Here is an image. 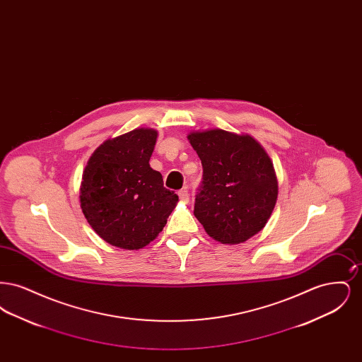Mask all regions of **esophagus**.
<instances>
[{"label":"esophagus","mask_w":362,"mask_h":362,"mask_svg":"<svg viewBox=\"0 0 362 362\" xmlns=\"http://www.w3.org/2000/svg\"><path fill=\"white\" fill-rule=\"evenodd\" d=\"M177 195H179L180 201H183V202H187V201H189V191H187V189H180V191L177 192Z\"/></svg>","instance_id":"esophagus-1"}]
</instances>
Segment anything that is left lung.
<instances>
[{
  "mask_svg": "<svg viewBox=\"0 0 362 362\" xmlns=\"http://www.w3.org/2000/svg\"><path fill=\"white\" fill-rule=\"evenodd\" d=\"M204 182L194 216L207 235L223 244H240L267 224L278 197L272 158L250 134L221 129L189 132Z\"/></svg>",
  "mask_w": 362,
  "mask_h": 362,
  "instance_id": "obj_1",
  "label": "left lung"
}]
</instances>
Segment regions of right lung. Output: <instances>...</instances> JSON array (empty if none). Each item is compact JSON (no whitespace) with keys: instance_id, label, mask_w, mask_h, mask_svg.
<instances>
[{"instance_id":"right-lung-1","label":"right lung","mask_w":362,"mask_h":362,"mask_svg":"<svg viewBox=\"0 0 362 362\" xmlns=\"http://www.w3.org/2000/svg\"><path fill=\"white\" fill-rule=\"evenodd\" d=\"M157 130L138 127L100 144L86 163L80 206L92 229L111 245L139 250L155 240L179 197L149 165Z\"/></svg>"}]
</instances>
